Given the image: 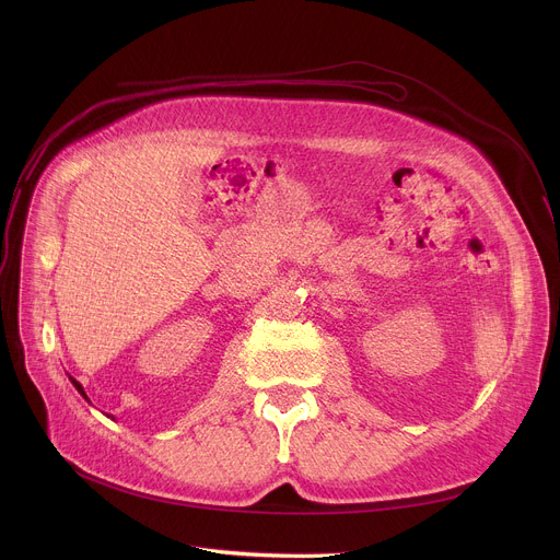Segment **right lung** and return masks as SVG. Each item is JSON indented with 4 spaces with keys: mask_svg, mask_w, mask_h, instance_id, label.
Segmentation results:
<instances>
[{
    "mask_svg": "<svg viewBox=\"0 0 560 560\" xmlns=\"http://www.w3.org/2000/svg\"><path fill=\"white\" fill-rule=\"evenodd\" d=\"M70 381H72V385H74V387H77V392H79V394H82V396H84V398H86V401H89V396H86V392H84V387H82V383H79V381H74V378H72V376H70Z\"/></svg>",
    "mask_w": 560,
    "mask_h": 560,
    "instance_id": "add662e5",
    "label": "right lung"
}]
</instances>
